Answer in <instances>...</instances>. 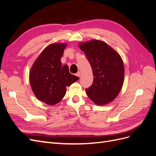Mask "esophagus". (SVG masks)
<instances>
[{
	"instance_id": "34e87169",
	"label": "esophagus",
	"mask_w": 156,
	"mask_h": 156,
	"mask_svg": "<svg viewBox=\"0 0 156 156\" xmlns=\"http://www.w3.org/2000/svg\"><path fill=\"white\" fill-rule=\"evenodd\" d=\"M76 75L77 77H80V75H81V73H80V72H78L77 73H76Z\"/></svg>"
}]
</instances>
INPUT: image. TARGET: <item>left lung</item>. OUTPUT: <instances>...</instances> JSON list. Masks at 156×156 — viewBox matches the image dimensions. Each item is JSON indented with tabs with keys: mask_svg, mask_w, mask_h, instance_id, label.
Listing matches in <instances>:
<instances>
[{
	"mask_svg": "<svg viewBox=\"0 0 156 156\" xmlns=\"http://www.w3.org/2000/svg\"><path fill=\"white\" fill-rule=\"evenodd\" d=\"M91 65L94 81L86 89L88 98L98 105L112 101L124 80V65L120 55L105 42L92 40L79 44Z\"/></svg>",
	"mask_w": 156,
	"mask_h": 156,
	"instance_id": "obj_1",
	"label": "left lung"
}]
</instances>
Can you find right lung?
Here are the masks:
<instances>
[{
    "label": "right lung",
    "mask_w": 156,
    "mask_h": 156,
    "mask_svg": "<svg viewBox=\"0 0 156 156\" xmlns=\"http://www.w3.org/2000/svg\"><path fill=\"white\" fill-rule=\"evenodd\" d=\"M66 43L49 45L32 64L29 80L33 93L37 100L49 105L60 102L66 92V87L77 81L79 77L71 74L68 65L60 58L66 48Z\"/></svg>",
    "instance_id": "obj_1"
}]
</instances>
